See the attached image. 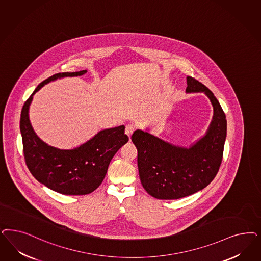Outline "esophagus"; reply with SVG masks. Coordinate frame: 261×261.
I'll return each mask as SVG.
<instances>
[{
    "label": "esophagus",
    "instance_id": "obj_1",
    "mask_svg": "<svg viewBox=\"0 0 261 261\" xmlns=\"http://www.w3.org/2000/svg\"><path fill=\"white\" fill-rule=\"evenodd\" d=\"M135 126L134 125H127L126 126V135L128 136V137H130L132 135L134 134V132H135Z\"/></svg>",
    "mask_w": 261,
    "mask_h": 261
}]
</instances>
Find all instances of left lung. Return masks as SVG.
Listing matches in <instances>:
<instances>
[{"label": "left lung", "mask_w": 261, "mask_h": 261, "mask_svg": "<svg viewBox=\"0 0 261 261\" xmlns=\"http://www.w3.org/2000/svg\"><path fill=\"white\" fill-rule=\"evenodd\" d=\"M186 92H203L213 106V118L205 135L189 148L178 147L136 129L132 141L137 149V165L144 189L160 200L192 195L211 184L218 173L227 136V119L214 94L192 76Z\"/></svg>", "instance_id": "obj_1"}]
</instances>
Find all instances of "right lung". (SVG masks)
I'll return each mask as SVG.
<instances>
[{
	"instance_id": "add662e5",
	"label": "right lung",
	"mask_w": 261,
	"mask_h": 261,
	"mask_svg": "<svg viewBox=\"0 0 261 261\" xmlns=\"http://www.w3.org/2000/svg\"><path fill=\"white\" fill-rule=\"evenodd\" d=\"M86 72L59 73L48 77L35 88L21 111L20 130L28 168L40 184L63 195H86L96 190L106 177L110 160L128 141L123 125L102 129L72 150L49 146L34 133L29 119V108L34 94L57 79L83 76Z\"/></svg>"
}]
</instances>
